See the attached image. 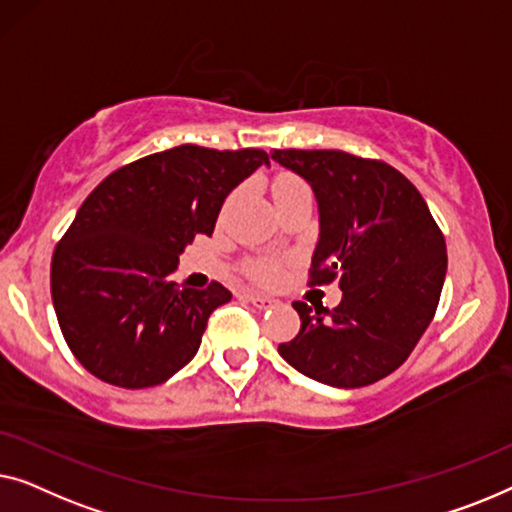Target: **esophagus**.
Wrapping results in <instances>:
<instances>
[{
	"label": "esophagus",
	"mask_w": 512,
	"mask_h": 512,
	"mask_svg": "<svg viewBox=\"0 0 512 512\" xmlns=\"http://www.w3.org/2000/svg\"><path fill=\"white\" fill-rule=\"evenodd\" d=\"M246 297H248L250 304L257 306V308H266V306L273 304L271 297H266V294H259V292H248Z\"/></svg>",
	"instance_id": "34e87169"
}]
</instances>
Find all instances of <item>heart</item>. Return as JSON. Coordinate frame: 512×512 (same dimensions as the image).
Instances as JSON below:
<instances>
[{
	"label": "heart",
	"instance_id": "1",
	"mask_svg": "<svg viewBox=\"0 0 512 512\" xmlns=\"http://www.w3.org/2000/svg\"><path fill=\"white\" fill-rule=\"evenodd\" d=\"M280 181H290V178H280ZM253 273H255V278L264 280V283H271V280L278 276V269L273 264H257Z\"/></svg>",
	"mask_w": 512,
	"mask_h": 512
}]
</instances>
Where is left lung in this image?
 <instances>
[{
	"instance_id": "obj_1",
	"label": "left lung",
	"mask_w": 512,
	"mask_h": 512,
	"mask_svg": "<svg viewBox=\"0 0 512 512\" xmlns=\"http://www.w3.org/2000/svg\"><path fill=\"white\" fill-rule=\"evenodd\" d=\"M311 185L320 234L315 285L338 280L334 311L294 301L301 329L278 352L329 387H366L406 362L441 299L448 250L427 201L390 164L341 150H273Z\"/></svg>"
}]
</instances>
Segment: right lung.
I'll list each match as a JSON object with an SVG mask.
<instances>
[{
    "mask_svg": "<svg viewBox=\"0 0 512 512\" xmlns=\"http://www.w3.org/2000/svg\"><path fill=\"white\" fill-rule=\"evenodd\" d=\"M269 155L178 146L113 171L78 208L50 264L64 341L104 383L160 385L197 355L208 315L232 292L169 276L197 234H213L227 194Z\"/></svg>",
    "mask_w": 512,
    "mask_h": 512,
    "instance_id": "obj_1",
    "label": "right lung"
}]
</instances>
